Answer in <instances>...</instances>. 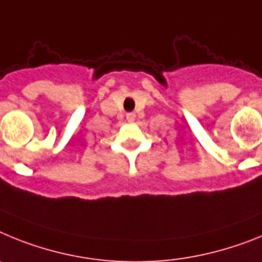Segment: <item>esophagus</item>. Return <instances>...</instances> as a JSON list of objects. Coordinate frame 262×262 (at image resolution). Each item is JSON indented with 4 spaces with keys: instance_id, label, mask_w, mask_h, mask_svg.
I'll list each match as a JSON object with an SVG mask.
<instances>
[{
    "instance_id": "esophagus-1",
    "label": "esophagus",
    "mask_w": 262,
    "mask_h": 262,
    "mask_svg": "<svg viewBox=\"0 0 262 262\" xmlns=\"http://www.w3.org/2000/svg\"><path fill=\"white\" fill-rule=\"evenodd\" d=\"M126 120H128L129 122H133L134 120H136V115H134L133 112H130V113H126Z\"/></svg>"
}]
</instances>
